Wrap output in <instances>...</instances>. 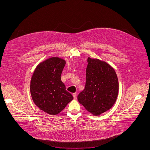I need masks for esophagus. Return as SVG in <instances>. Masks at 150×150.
<instances>
[{"mask_svg":"<svg viewBox=\"0 0 150 150\" xmlns=\"http://www.w3.org/2000/svg\"><path fill=\"white\" fill-rule=\"evenodd\" d=\"M73 96H74V99H77V97H76V93H75L73 94Z\"/></svg>","mask_w":150,"mask_h":150,"instance_id":"34e87169","label":"esophagus"}]
</instances>
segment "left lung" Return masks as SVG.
<instances>
[{
	"instance_id": "1",
	"label": "left lung",
	"mask_w": 150,
	"mask_h": 150,
	"mask_svg": "<svg viewBox=\"0 0 150 150\" xmlns=\"http://www.w3.org/2000/svg\"><path fill=\"white\" fill-rule=\"evenodd\" d=\"M86 87L78 96V102L94 115L110 110L118 93V81L114 68L105 62L88 57Z\"/></svg>"
}]
</instances>
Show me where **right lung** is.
I'll list each match as a JSON object with an SVG mask.
<instances>
[{"label":"right lung","instance_id":"obj_1","mask_svg":"<svg viewBox=\"0 0 150 150\" xmlns=\"http://www.w3.org/2000/svg\"><path fill=\"white\" fill-rule=\"evenodd\" d=\"M66 61L52 57L39 63L30 81V93L35 104L40 110L56 115L74 99L61 80Z\"/></svg>","mask_w":150,"mask_h":150}]
</instances>
